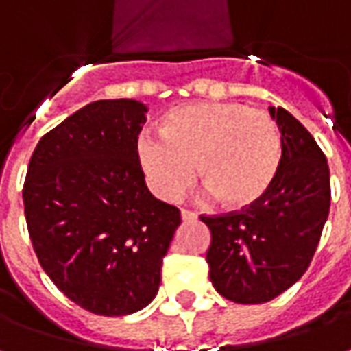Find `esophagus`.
Segmentation results:
<instances>
[{
    "label": "esophagus",
    "instance_id": "34e87169",
    "mask_svg": "<svg viewBox=\"0 0 351 351\" xmlns=\"http://www.w3.org/2000/svg\"><path fill=\"white\" fill-rule=\"evenodd\" d=\"M180 216H182L184 221L197 220V214L193 213V210H188V208H182V210H180Z\"/></svg>",
    "mask_w": 351,
    "mask_h": 351
}]
</instances>
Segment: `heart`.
Listing matches in <instances>:
<instances>
[{"mask_svg": "<svg viewBox=\"0 0 351 351\" xmlns=\"http://www.w3.org/2000/svg\"><path fill=\"white\" fill-rule=\"evenodd\" d=\"M161 137L138 138V160L152 190L176 201L190 186L197 163L199 182L221 206H256L278 178L284 145L278 123L243 103H193L161 118Z\"/></svg>", "mask_w": 351, "mask_h": 351, "instance_id": "heart-1", "label": "heart"}]
</instances>
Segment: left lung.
<instances>
[{
    "label": "left lung",
    "mask_w": 351,
    "mask_h": 351,
    "mask_svg": "<svg viewBox=\"0 0 351 351\" xmlns=\"http://www.w3.org/2000/svg\"><path fill=\"white\" fill-rule=\"evenodd\" d=\"M284 145L278 178L263 201L244 210L201 216L210 229L208 276L239 304L284 293L308 269L331 206L325 154L286 108L271 107Z\"/></svg>",
    "instance_id": "left-lung-1"
}]
</instances>
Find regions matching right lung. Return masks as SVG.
<instances>
[{
	"label": "right lung",
	"mask_w": 351,
	"mask_h": 351,
	"mask_svg": "<svg viewBox=\"0 0 351 351\" xmlns=\"http://www.w3.org/2000/svg\"><path fill=\"white\" fill-rule=\"evenodd\" d=\"M146 107L93 101L45 133L24 180L43 271L80 308L125 316L150 304L180 210L148 191L138 161Z\"/></svg>",
	"instance_id": "add662e5"
}]
</instances>
